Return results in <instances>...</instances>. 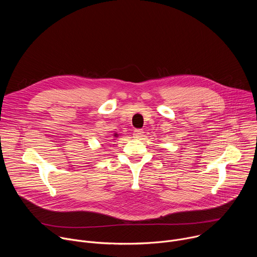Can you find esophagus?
<instances>
[{"label": "esophagus", "mask_w": 257, "mask_h": 257, "mask_svg": "<svg viewBox=\"0 0 257 257\" xmlns=\"http://www.w3.org/2000/svg\"><path fill=\"white\" fill-rule=\"evenodd\" d=\"M133 135H134L135 138H140L143 135V130L142 129H135Z\"/></svg>", "instance_id": "obj_1"}]
</instances>
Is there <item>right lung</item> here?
<instances>
[{"label": "right lung", "mask_w": 257, "mask_h": 257, "mask_svg": "<svg viewBox=\"0 0 257 257\" xmlns=\"http://www.w3.org/2000/svg\"><path fill=\"white\" fill-rule=\"evenodd\" d=\"M118 136H119L118 133H114V140H115L116 138H118Z\"/></svg>", "instance_id": "right-lung-1"}]
</instances>
